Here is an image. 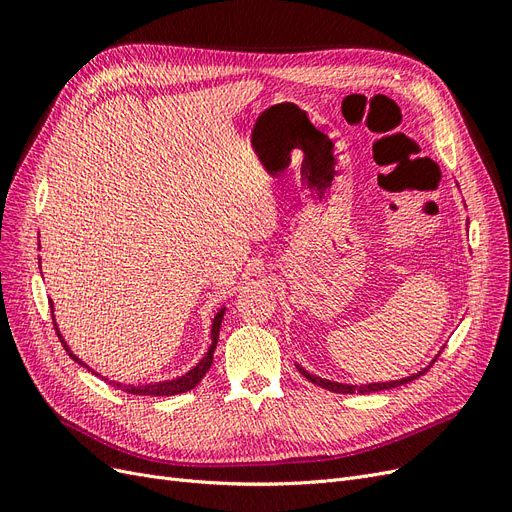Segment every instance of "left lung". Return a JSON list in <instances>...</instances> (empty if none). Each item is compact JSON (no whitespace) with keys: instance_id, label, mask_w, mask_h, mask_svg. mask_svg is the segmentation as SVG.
<instances>
[{"instance_id":"1","label":"left lung","mask_w":512,"mask_h":512,"mask_svg":"<svg viewBox=\"0 0 512 512\" xmlns=\"http://www.w3.org/2000/svg\"><path fill=\"white\" fill-rule=\"evenodd\" d=\"M433 361H436V359H433ZM297 369L301 371V374H303L309 382H314L316 386H322V389L333 391V393H348V395H352V393H376V391H384V389H395V386L408 384V382H412L414 378H421V376L425 374V371H427V369H423V371H418V374H412V376L401 378V380H393V382H374V384L354 386V384H342V382H333V380H324V378L312 376V374H309V371H305V369L299 367V365H297Z\"/></svg>"}]
</instances>
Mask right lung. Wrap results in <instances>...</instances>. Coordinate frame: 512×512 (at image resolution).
Masks as SVG:
<instances>
[{
    "instance_id": "right-lung-1",
    "label": "right lung",
    "mask_w": 512,
    "mask_h": 512,
    "mask_svg": "<svg viewBox=\"0 0 512 512\" xmlns=\"http://www.w3.org/2000/svg\"><path fill=\"white\" fill-rule=\"evenodd\" d=\"M224 312L226 309H220L218 312V316L213 318V327H211V346H209V350H207V354L203 356V359H200V363L196 365V367H192L188 374H183V376H179V378H175V380H166V382H153V384H138V386H134V384H121V382H111L108 380V384H113V386H117V389H121V391H126V393H130V395H151V397H168V395H179V393H185V391H190V389H194V386L205 378V374L209 371V367H211V363H213V352H215V346H218V337H220V327H222V318H224ZM53 314V312H51ZM55 331H57V337H59V342L64 344V348H66V352L72 356V359L79 363V365H83V367H87L79 356H74L72 352H70V348L66 346V342H64V337H61V333H59V329H57V324H55ZM89 369V367H87ZM91 374H96V371H91ZM98 376V374H96ZM106 380V378H104Z\"/></svg>"
}]
</instances>
